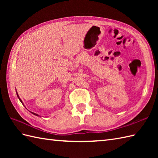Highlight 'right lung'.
I'll return each instance as SVG.
<instances>
[{"label":"right lung","instance_id":"1","mask_svg":"<svg viewBox=\"0 0 158 158\" xmlns=\"http://www.w3.org/2000/svg\"><path fill=\"white\" fill-rule=\"evenodd\" d=\"M16 94H17V96H18V98H19V101L20 102H21L22 103V105H23V102H22V100H21V99H20V98H19V95H18V92H17V91H16ZM23 106H24V105H23ZM30 112H31V113H32L33 114V115H36V116H40V115H38V114H36V113H33V112H31V111H30Z\"/></svg>","mask_w":158,"mask_h":158}]
</instances>
